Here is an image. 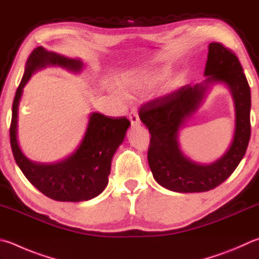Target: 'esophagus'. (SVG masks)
I'll list each match as a JSON object with an SVG mask.
<instances>
[{
  "mask_svg": "<svg viewBox=\"0 0 259 259\" xmlns=\"http://www.w3.org/2000/svg\"><path fill=\"white\" fill-rule=\"evenodd\" d=\"M129 120H130V122H131V125L137 126V125L140 124L139 116H138L137 113H136V112H131V113L129 114Z\"/></svg>",
  "mask_w": 259,
  "mask_h": 259,
  "instance_id": "obj_1",
  "label": "esophagus"
}]
</instances>
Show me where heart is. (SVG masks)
Here are the masks:
<instances>
[{
	"mask_svg": "<svg viewBox=\"0 0 259 259\" xmlns=\"http://www.w3.org/2000/svg\"><path fill=\"white\" fill-rule=\"evenodd\" d=\"M166 72L164 70L154 71H129L122 74L116 80V87L126 96L144 93L159 81Z\"/></svg>",
	"mask_w": 259,
	"mask_h": 259,
	"instance_id": "obj_1",
	"label": "heart"
}]
</instances>
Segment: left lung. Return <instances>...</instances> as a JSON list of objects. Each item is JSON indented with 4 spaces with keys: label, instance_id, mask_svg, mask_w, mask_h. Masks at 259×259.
Wrapping results in <instances>:
<instances>
[{
    "label": "left lung",
    "instance_id": "1",
    "mask_svg": "<svg viewBox=\"0 0 259 259\" xmlns=\"http://www.w3.org/2000/svg\"><path fill=\"white\" fill-rule=\"evenodd\" d=\"M204 76V81L186 84L139 111L140 120L152 136L148 164L155 181L181 194L208 191L224 182L241 162L250 139V88L237 56L222 44L210 43ZM215 83L224 84L233 97L234 137L222 157L211 163H200L186 156L178 138Z\"/></svg>",
    "mask_w": 259,
    "mask_h": 259
}]
</instances>
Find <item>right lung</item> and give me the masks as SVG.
<instances>
[{
    "label": "right lung",
    "mask_w": 259,
    "mask_h": 259,
    "mask_svg": "<svg viewBox=\"0 0 259 259\" xmlns=\"http://www.w3.org/2000/svg\"><path fill=\"white\" fill-rule=\"evenodd\" d=\"M48 67H61L80 73L83 62L44 49H35L28 58L25 73L17 89L12 105L10 143L17 165L32 186L49 198L58 201H84L101 195L109 183L112 158L123 143L130 126L125 117L104 116L92 112L80 144L61 161L39 163L22 152L18 139V114L23 87L34 73Z\"/></svg>",
    "instance_id": "obj_1"
}]
</instances>
